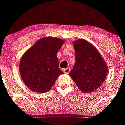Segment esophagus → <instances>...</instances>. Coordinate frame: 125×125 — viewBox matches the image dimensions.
Listing matches in <instances>:
<instances>
[{
    "label": "esophagus",
    "instance_id": "34e87169",
    "mask_svg": "<svg viewBox=\"0 0 125 125\" xmlns=\"http://www.w3.org/2000/svg\"><path fill=\"white\" fill-rule=\"evenodd\" d=\"M63 71L64 73L68 74V73H69V72H70V68H63Z\"/></svg>",
    "mask_w": 125,
    "mask_h": 125
}]
</instances>
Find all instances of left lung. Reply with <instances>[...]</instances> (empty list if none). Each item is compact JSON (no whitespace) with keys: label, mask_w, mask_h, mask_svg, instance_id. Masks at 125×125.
Wrapping results in <instances>:
<instances>
[{"label":"left lung","mask_w":125,"mask_h":125,"mask_svg":"<svg viewBox=\"0 0 125 125\" xmlns=\"http://www.w3.org/2000/svg\"><path fill=\"white\" fill-rule=\"evenodd\" d=\"M75 63L69 75L83 92L98 89L106 77L108 68L97 49L83 39L73 42Z\"/></svg>","instance_id":"left-lung-1"}]
</instances>
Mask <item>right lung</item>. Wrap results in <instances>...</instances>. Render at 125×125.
I'll return each mask as SVG.
<instances>
[{
  "label": "right lung",
  "mask_w": 125,
  "mask_h": 125,
  "mask_svg": "<svg viewBox=\"0 0 125 125\" xmlns=\"http://www.w3.org/2000/svg\"><path fill=\"white\" fill-rule=\"evenodd\" d=\"M64 41L53 37L38 40L22 56L20 73L24 83L31 90L47 92L58 76L63 73L58 67L57 54Z\"/></svg>",
  "instance_id": "add662e5"
}]
</instances>
